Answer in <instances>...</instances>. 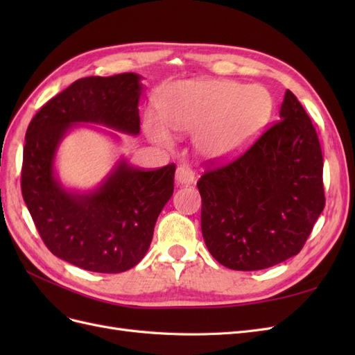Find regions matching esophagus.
I'll list each match as a JSON object with an SVG mask.
<instances>
[{"mask_svg":"<svg viewBox=\"0 0 355 355\" xmlns=\"http://www.w3.org/2000/svg\"><path fill=\"white\" fill-rule=\"evenodd\" d=\"M175 180L178 187H184V185H191L194 182V173L188 168V167H178L176 173H175Z\"/></svg>","mask_w":355,"mask_h":355,"instance_id":"1","label":"esophagus"}]
</instances>
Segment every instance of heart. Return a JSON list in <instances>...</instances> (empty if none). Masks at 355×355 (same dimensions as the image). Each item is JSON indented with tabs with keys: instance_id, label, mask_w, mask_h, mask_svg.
Instances as JSON below:
<instances>
[{
	"instance_id": "b5f03b06",
	"label": "heart",
	"mask_w": 355,
	"mask_h": 355,
	"mask_svg": "<svg viewBox=\"0 0 355 355\" xmlns=\"http://www.w3.org/2000/svg\"><path fill=\"white\" fill-rule=\"evenodd\" d=\"M274 96L263 85L235 80H185L163 93L161 112L145 116L154 141L171 144V132L193 135L196 155L207 164H223L249 149L274 112Z\"/></svg>"
}]
</instances>
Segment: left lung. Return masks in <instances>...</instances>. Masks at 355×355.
Instances as JSON below:
<instances>
[{
	"label": "left lung",
	"mask_w": 355,
	"mask_h": 355,
	"mask_svg": "<svg viewBox=\"0 0 355 355\" xmlns=\"http://www.w3.org/2000/svg\"><path fill=\"white\" fill-rule=\"evenodd\" d=\"M197 187L202 237L219 263L257 271L296 256L324 209L321 146L296 96L287 90L280 121Z\"/></svg>",
	"instance_id": "left-lung-1"
}]
</instances>
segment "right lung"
Wrapping results in <instances>:
<instances>
[{"instance_id": "obj_1", "label": "right lung", "mask_w": 355, "mask_h": 355, "mask_svg": "<svg viewBox=\"0 0 355 355\" xmlns=\"http://www.w3.org/2000/svg\"><path fill=\"white\" fill-rule=\"evenodd\" d=\"M142 92V77L135 72L80 78L42 106L26 130L22 167L26 207L49 250L85 271L116 274L144 259L159 213L173 196L176 167L145 171L120 155L98 185L80 191L59 178V148L72 130L83 127L116 144L121 139L115 132L137 136Z\"/></svg>"}]
</instances>
